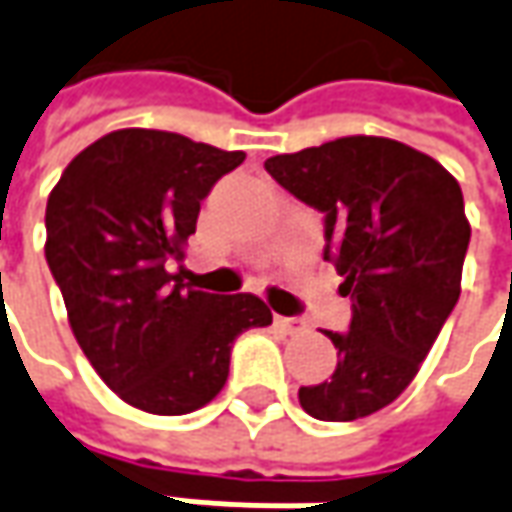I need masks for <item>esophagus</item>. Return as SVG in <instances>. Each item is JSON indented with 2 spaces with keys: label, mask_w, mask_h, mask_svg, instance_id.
<instances>
[{
  "label": "esophagus",
  "mask_w": 512,
  "mask_h": 512,
  "mask_svg": "<svg viewBox=\"0 0 512 512\" xmlns=\"http://www.w3.org/2000/svg\"><path fill=\"white\" fill-rule=\"evenodd\" d=\"M274 326L280 328V331H286L291 337H297V334H306V323L300 320V317H274Z\"/></svg>",
  "instance_id": "esophagus-1"
}]
</instances>
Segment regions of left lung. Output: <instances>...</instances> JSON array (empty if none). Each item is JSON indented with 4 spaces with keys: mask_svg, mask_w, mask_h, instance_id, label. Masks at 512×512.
Masks as SVG:
<instances>
[{
    "mask_svg": "<svg viewBox=\"0 0 512 512\" xmlns=\"http://www.w3.org/2000/svg\"><path fill=\"white\" fill-rule=\"evenodd\" d=\"M297 201L326 215V260L351 297V326L326 331L337 368L300 388L323 422L377 414L411 385L462 291L470 223L459 181L431 155L348 135L266 164Z\"/></svg>",
    "mask_w": 512,
    "mask_h": 512,
    "instance_id": "left-lung-1",
    "label": "left lung"
}]
</instances>
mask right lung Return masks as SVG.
<instances>
[{"instance_id":"obj_1","label":"right lung","mask_w":512,"mask_h":512,"mask_svg":"<svg viewBox=\"0 0 512 512\" xmlns=\"http://www.w3.org/2000/svg\"><path fill=\"white\" fill-rule=\"evenodd\" d=\"M164 130H115L81 150L47 198L45 257L96 374L127 405L181 416L221 394L246 328L272 323L255 294L189 289L181 260L201 201L243 164Z\"/></svg>"}]
</instances>
